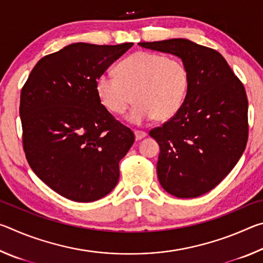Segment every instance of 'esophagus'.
I'll return each mask as SVG.
<instances>
[{"instance_id":"34e87169","label":"esophagus","mask_w":263,"mask_h":263,"mask_svg":"<svg viewBox=\"0 0 263 263\" xmlns=\"http://www.w3.org/2000/svg\"><path fill=\"white\" fill-rule=\"evenodd\" d=\"M135 136H136V140H141L142 138L147 136V133L144 131H135Z\"/></svg>"}]
</instances>
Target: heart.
Masks as SVG:
<instances>
[{
    "mask_svg": "<svg viewBox=\"0 0 263 263\" xmlns=\"http://www.w3.org/2000/svg\"><path fill=\"white\" fill-rule=\"evenodd\" d=\"M117 75L101 74L96 80L97 96L104 108L123 115L133 99L136 106L128 115L135 124L157 118L167 121L183 104L189 74L183 62L162 54L136 52L119 62Z\"/></svg>",
    "mask_w": 263,
    "mask_h": 263,
    "instance_id": "b5f03b06",
    "label": "heart"
}]
</instances>
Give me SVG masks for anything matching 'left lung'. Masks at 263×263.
Segmentation results:
<instances>
[{
	"label": "left lung",
	"instance_id": "left-lung-1",
	"mask_svg": "<svg viewBox=\"0 0 263 263\" xmlns=\"http://www.w3.org/2000/svg\"><path fill=\"white\" fill-rule=\"evenodd\" d=\"M138 45L179 57L188 70L181 109L149 136L160 146L157 173L162 188L179 198L198 197L228 176L246 148V90L212 48L183 38Z\"/></svg>",
	"mask_w": 263,
	"mask_h": 263
}]
</instances>
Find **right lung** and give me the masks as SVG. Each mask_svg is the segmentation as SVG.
<instances>
[{"label":"right lung","mask_w":263,"mask_h":263,"mask_svg":"<svg viewBox=\"0 0 263 263\" xmlns=\"http://www.w3.org/2000/svg\"><path fill=\"white\" fill-rule=\"evenodd\" d=\"M133 43H75L42 58L22 88L23 148L34 174L74 202H94L117 184L135 142L97 96L96 80Z\"/></svg>","instance_id":"obj_1"}]
</instances>
